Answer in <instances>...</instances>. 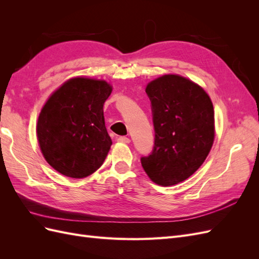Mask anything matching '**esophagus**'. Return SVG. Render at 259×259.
Wrapping results in <instances>:
<instances>
[{
  "label": "esophagus",
  "mask_w": 259,
  "mask_h": 259,
  "mask_svg": "<svg viewBox=\"0 0 259 259\" xmlns=\"http://www.w3.org/2000/svg\"><path fill=\"white\" fill-rule=\"evenodd\" d=\"M117 142L119 143H123V144H130L131 143V139L128 137H125V136H121L117 138Z\"/></svg>",
  "instance_id": "34e87169"
}]
</instances>
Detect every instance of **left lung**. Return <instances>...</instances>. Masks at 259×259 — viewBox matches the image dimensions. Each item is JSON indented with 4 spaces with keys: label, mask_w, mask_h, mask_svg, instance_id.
<instances>
[{
    "label": "left lung",
    "mask_w": 259,
    "mask_h": 259,
    "mask_svg": "<svg viewBox=\"0 0 259 259\" xmlns=\"http://www.w3.org/2000/svg\"><path fill=\"white\" fill-rule=\"evenodd\" d=\"M155 132L153 151L142 165L153 183L168 187L189 178L202 165L215 139L213 103L208 94L179 74L149 82Z\"/></svg>",
    "instance_id": "8db88e82"
}]
</instances>
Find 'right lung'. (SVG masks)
<instances>
[{"label": "right lung", "mask_w": 259, "mask_h": 259, "mask_svg": "<svg viewBox=\"0 0 259 259\" xmlns=\"http://www.w3.org/2000/svg\"><path fill=\"white\" fill-rule=\"evenodd\" d=\"M112 85L105 80L75 76L52 93L41 109L36 137L50 165L71 178L96 171L110 150L104 104Z\"/></svg>", "instance_id": "add662e5"}]
</instances>
